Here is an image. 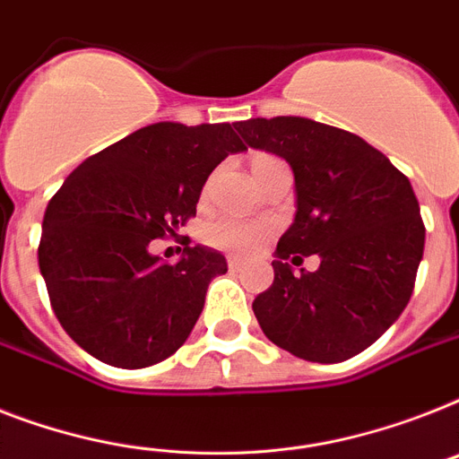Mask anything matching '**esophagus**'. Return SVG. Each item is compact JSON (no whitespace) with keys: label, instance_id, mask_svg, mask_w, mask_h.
<instances>
[{"label":"esophagus","instance_id":"esophagus-1","mask_svg":"<svg viewBox=\"0 0 459 459\" xmlns=\"http://www.w3.org/2000/svg\"><path fill=\"white\" fill-rule=\"evenodd\" d=\"M242 266H245V264H242L240 259H236V256H229V268H230V271H242Z\"/></svg>","mask_w":459,"mask_h":459}]
</instances>
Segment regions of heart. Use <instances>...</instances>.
<instances>
[{"label": "heart", "instance_id": "obj_1", "mask_svg": "<svg viewBox=\"0 0 459 459\" xmlns=\"http://www.w3.org/2000/svg\"><path fill=\"white\" fill-rule=\"evenodd\" d=\"M271 160L275 158L259 155L255 160V165H259V162H271ZM268 236H271V229L264 226V223L242 221V219L230 217L212 221L207 226V230H204V240L210 242L212 247L230 252V255H249V252H256L268 240Z\"/></svg>", "mask_w": 459, "mask_h": 459}]
</instances>
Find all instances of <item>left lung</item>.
<instances>
[{"mask_svg": "<svg viewBox=\"0 0 459 459\" xmlns=\"http://www.w3.org/2000/svg\"><path fill=\"white\" fill-rule=\"evenodd\" d=\"M247 145L290 162L297 214L281 238L273 285L255 316L273 344L314 363H339L375 344L403 314L424 252L412 186L360 136L307 117H256L236 126ZM318 254L321 266H289Z\"/></svg>", "mask_w": 459, "mask_h": 459, "instance_id": "obj_1", "label": "left lung"}]
</instances>
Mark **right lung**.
Wrapping results in <instances>:
<instances>
[{
    "mask_svg": "<svg viewBox=\"0 0 459 459\" xmlns=\"http://www.w3.org/2000/svg\"><path fill=\"white\" fill-rule=\"evenodd\" d=\"M245 148L226 122H158L84 160L48 200L39 271L56 318L84 351L136 370L188 339L226 259L186 240L167 264L148 245L177 236L212 169Z\"/></svg>",
    "mask_w": 459,
    "mask_h": 459,
    "instance_id": "1",
    "label": "right lung"
}]
</instances>
